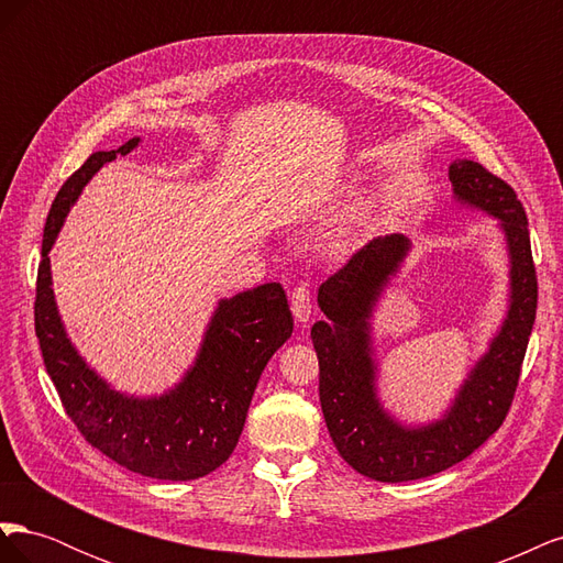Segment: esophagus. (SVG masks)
I'll use <instances>...</instances> for the list:
<instances>
[{
  "label": "esophagus",
  "instance_id": "1",
  "mask_svg": "<svg viewBox=\"0 0 563 563\" xmlns=\"http://www.w3.org/2000/svg\"><path fill=\"white\" fill-rule=\"evenodd\" d=\"M291 310H294V317L300 323H308L310 321V317H312V302H310V288H308V284H298L294 288Z\"/></svg>",
  "mask_w": 563,
  "mask_h": 563
}]
</instances>
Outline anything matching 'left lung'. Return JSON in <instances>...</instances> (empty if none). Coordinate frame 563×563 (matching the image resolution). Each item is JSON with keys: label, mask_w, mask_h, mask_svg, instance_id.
Returning <instances> with one entry per match:
<instances>
[{"label": "left lung", "mask_w": 563, "mask_h": 563, "mask_svg": "<svg viewBox=\"0 0 563 563\" xmlns=\"http://www.w3.org/2000/svg\"><path fill=\"white\" fill-rule=\"evenodd\" d=\"M453 192L496 216L512 258V296L500 333L470 373L451 411L428 428L406 430L376 399L368 317L389 275L408 251L401 234L378 236L319 286L327 321L312 327L319 356V401L329 434L345 463L376 482H413L453 467L479 449L505 422L521 376L528 335L538 310V277L528 218L512 185L479 162L457 159L449 168Z\"/></svg>", "instance_id": "left-lung-1"}]
</instances>
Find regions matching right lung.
<instances>
[{
	"label": "right lung",
	"mask_w": 563,
	"mask_h": 563,
	"mask_svg": "<svg viewBox=\"0 0 563 563\" xmlns=\"http://www.w3.org/2000/svg\"><path fill=\"white\" fill-rule=\"evenodd\" d=\"M135 145L139 139L117 150L93 152L51 203L37 269L35 333L65 413L93 449L152 479L190 482L232 455L255 385L269 356L291 338L294 317L282 284H263L220 300L197 364L174 391L159 399L119 395L81 362L56 310L48 251L81 187L100 166L117 155H129Z\"/></svg>",
	"instance_id": "add662e5"
}]
</instances>
